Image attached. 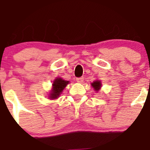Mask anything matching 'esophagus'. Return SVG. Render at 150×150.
<instances>
[{
	"label": "esophagus",
	"instance_id": "34e87169",
	"mask_svg": "<svg viewBox=\"0 0 150 150\" xmlns=\"http://www.w3.org/2000/svg\"><path fill=\"white\" fill-rule=\"evenodd\" d=\"M76 81L78 83H82L83 81V77H81V78H77Z\"/></svg>",
	"mask_w": 150,
	"mask_h": 150
}]
</instances>
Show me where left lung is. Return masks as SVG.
<instances>
[{
    "label": "left lung",
    "mask_w": 150,
    "mask_h": 150,
    "mask_svg": "<svg viewBox=\"0 0 150 150\" xmlns=\"http://www.w3.org/2000/svg\"><path fill=\"white\" fill-rule=\"evenodd\" d=\"M91 86L94 88V89L95 90V91H98L102 86L101 82H100V81H99V80L94 81L93 83H91Z\"/></svg>",
    "instance_id": "obj_1"
}]
</instances>
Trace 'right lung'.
Returning a JSON list of instances; mask_svg holds the SVG:
<instances>
[{"mask_svg":"<svg viewBox=\"0 0 150 150\" xmlns=\"http://www.w3.org/2000/svg\"><path fill=\"white\" fill-rule=\"evenodd\" d=\"M68 83H69V81H64L61 78H57L56 79H55L53 83V85H52L53 88L50 91L49 98L51 100L57 99Z\"/></svg>","mask_w":150,"mask_h":150,"instance_id":"right-lung-1","label":"right lung"}]
</instances>
